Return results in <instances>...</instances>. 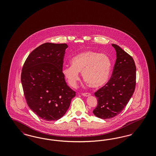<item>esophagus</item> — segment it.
Instances as JSON below:
<instances>
[{
	"label": "esophagus",
	"instance_id": "1",
	"mask_svg": "<svg viewBox=\"0 0 156 156\" xmlns=\"http://www.w3.org/2000/svg\"><path fill=\"white\" fill-rule=\"evenodd\" d=\"M82 95H83V96H84V97H89V96H90V93H82Z\"/></svg>",
	"mask_w": 156,
	"mask_h": 156
}]
</instances>
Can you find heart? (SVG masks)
Masks as SVG:
<instances>
[{"mask_svg":"<svg viewBox=\"0 0 156 156\" xmlns=\"http://www.w3.org/2000/svg\"><path fill=\"white\" fill-rule=\"evenodd\" d=\"M71 63V66L62 68V73L73 87H76L80 80V73L90 87L97 88L103 86L109 80L112 66L107 54L90 50L75 55Z\"/></svg>","mask_w":156,"mask_h":156,"instance_id":"1","label":"heart"}]
</instances>
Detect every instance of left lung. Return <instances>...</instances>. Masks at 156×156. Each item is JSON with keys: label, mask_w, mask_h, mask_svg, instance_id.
Masks as SVG:
<instances>
[{"label": "left lung", "mask_w": 156, "mask_h": 156, "mask_svg": "<svg viewBox=\"0 0 156 156\" xmlns=\"http://www.w3.org/2000/svg\"><path fill=\"white\" fill-rule=\"evenodd\" d=\"M116 59L109 81L95 92L98 105L93 111L98 118L111 119L123 111L136 87V67L132 56L118 45L112 44Z\"/></svg>", "instance_id": "obj_1"}]
</instances>
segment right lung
I'll return each instance as SVG.
<instances>
[{
	"mask_svg": "<svg viewBox=\"0 0 156 156\" xmlns=\"http://www.w3.org/2000/svg\"><path fill=\"white\" fill-rule=\"evenodd\" d=\"M67 44L46 43L30 53L23 66L21 82L31 110L46 121L62 118L76 92L68 85L62 69Z\"/></svg>",
	"mask_w": 156,
	"mask_h": 156,
	"instance_id": "right-lung-1",
	"label": "right lung"
}]
</instances>
